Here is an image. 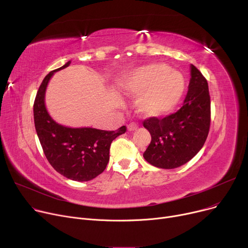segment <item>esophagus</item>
Returning a JSON list of instances; mask_svg holds the SVG:
<instances>
[{
    "label": "esophagus",
    "mask_w": 248,
    "mask_h": 248,
    "mask_svg": "<svg viewBox=\"0 0 248 248\" xmlns=\"http://www.w3.org/2000/svg\"><path fill=\"white\" fill-rule=\"evenodd\" d=\"M139 127V125H138V124H136V123H131V124H127V129L129 132H133V131H136V129Z\"/></svg>",
    "instance_id": "1"
}]
</instances>
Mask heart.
<instances>
[{"label":"heart","instance_id":"b5f03b06","mask_svg":"<svg viewBox=\"0 0 248 248\" xmlns=\"http://www.w3.org/2000/svg\"><path fill=\"white\" fill-rule=\"evenodd\" d=\"M123 93L141 95L139 110L147 116H159L172 111L183 96L185 78L165 63H152L126 74L119 82Z\"/></svg>","mask_w":248,"mask_h":248}]
</instances>
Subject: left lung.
Instances as JSON below:
<instances>
[{
	"label": "left lung",
	"instance_id": "obj_1",
	"mask_svg": "<svg viewBox=\"0 0 248 248\" xmlns=\"http://www.w3.org/2000/svg\"><path fill=\"white\" fill-rule=\"evenodd\" d=\"M211 121L208 82L191 65V78L183 107L163 119L149 117L144 126L152 140L144 153L145 160L161 169H175L189 162L202 149Z\"/></svg>",
	"mask_w": 248,
	"mask_h": 248
}]
</instances>
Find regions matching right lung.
Returning <instances> with one entry per match:
<instances>
[{
  "label": "right lung",
  "mask_w": 248,
  "mask_h": 248,
  "mask_svg": "<svg viewBox=\"0 0 248 248\" xmlns=\"http://www.w3.org/2000/svg\"><path fill=\"white\" fill-rule=\"evenodd\" d=\"M70 61L45 76L34 101V123L37 136L50 165L73 181L93 180L106 170L112 140L125 133V125L116 131L93 127L72 128L57 124L45 107V91L54 72L69 66Z\"/></svg>",
  "instance_id": "1"
}]
</instances>
